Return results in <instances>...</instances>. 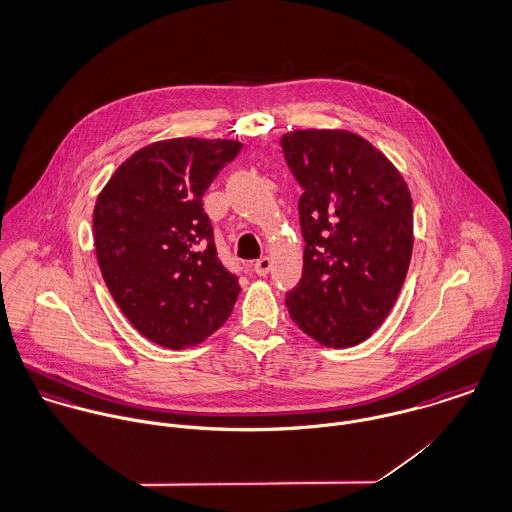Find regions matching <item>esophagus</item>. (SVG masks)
<instances>
[{"mask_svg":"<svg viewBox=\"0 0 512 512\" xmlns=\"http://www.w3.org/2000/svg\"><path fill=\"white\" fill-rule=\"evenodd\" d=\"M255 273L259 275V277H265L269 271H271V259L269 257H261L257 263H255Z\"/></svg>","mask_w":512,"mask_h":512,"instance_id":"34e87169","label":"esophagus"}]
</instances>
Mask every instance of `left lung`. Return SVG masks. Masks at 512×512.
I'll return each mask as SVG.
<instances>
[{"mask_svg": "<svg viewBox=\"0 0 512 512\" xmlns=\"http://www.w3.org/2000/svg\"><path fill=\"white\" fill-rule=\"evenodd\" d=\"M302 186V279L286 292L296 326L328 347L367 340L389 316L412 255V198L393 163L343 129L281 137Z\"/></svg>", "mask_w": 512, "mask_h": 512, "instance_id": "8db88e82", "label": "left lung"}]
</instances>
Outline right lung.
Returning <instances> with one entry per match:
<instances>
[{
	"instance_id": "obj_1",
	"label": "right lung",
	"mask_w": 512,
	"mask_h": 512,
	"mask_svg": "<svg viewBox=\"0 0 512 512\" xmlns=\"http://www.w3.org/2000/svg\"><path fill=\"white\" fill-rule=\"evenodd\" d=\"M239 141L180 137L133 153L94 208L102 277L147 340L186 349L228 320L239 281L218 257L202 196Z\"/></svg>"
}]
</instances>
